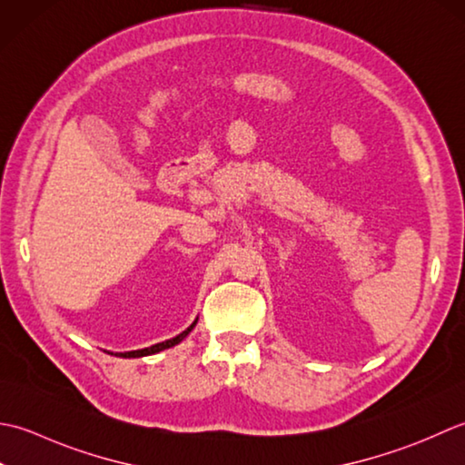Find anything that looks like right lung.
<instances>
[{"mask_svg": "<svg viewBox=\"0 0 465 465\" xmlns=\"http://www.w3.org/2000/svg\"><path fill=\"white\" fill-rule=\"evenodd\" d=\"M194 325H196V321L194 323L188 327L186 331H183V333L180 335H176V337H173V339H168V341H163V343H156V345H153V347H146V349H138V351H126V353H110V355H116V357H144V355H154V353H158V351H164V349H168V347H174L176 343H180V341H183L188 333H191V331L194 329Z\"/></svg>", "mask_w": 465, "mask_h": 465, "instance_id": "add662e5", "label": "right lung"}]
</instances>
